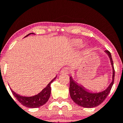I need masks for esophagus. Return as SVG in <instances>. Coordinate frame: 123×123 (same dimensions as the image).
<instances>
[{
    "instance_id": "esophagus-1",
    "label": "esophagus",
    "mask_w": 123,
    "mask_h": 123,
    "mask_svg": "<svg viewBox=\"0 0 123 123\" xmlns=\"http://www.w3.org/2000/svg\"><path fill=\"white\" fill-rule=\"evenodd\" d=\"M61 73L62 74H68L69 72V68L66 67V68H63L61 70Z\"/></svg>"
}]
</instances>
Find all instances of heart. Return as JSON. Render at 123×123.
I'll list each match as a JSON object with an SVG mask.
<instances>
[{"label":"heart","mask_w":123,"mask_h":123,"mask_svg":"<svg viewBox=\"0 0 123 123\" xmlns=\"http://www.w3.org/2000/svg\"><path fill=\"white\" fill-rule=\"evenodd\" d=\"M75 43H76V44H77V45H80L81 42L80 40H76V41H75Z\"/></svg>","instance_id":"heart-1"}]
</instances>
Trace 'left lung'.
<instances>
[{"instance_id": "obj_1", "label": "left lung", "mask_w": 123, "mask_h": 123, "mask_svg": "<svg viewBox=\"0 0 123 123\" xmlns=\"http://www.w3.org/2000/svg\"><path fill=\"white\" fill-rule=\"evenodd\" d=\"M105 52L107 53L110 58L112 69H113L112 82L105 91L101 92L94 93H91L89 92V91H88V90L86 89L83 86L78 85V83L73 80L72 77H70L69 92H70V97L73 101L79 106L88 108L96 107L104 101L111 90L115 79V69H114L111 54L108 50H105Z\"/></svg>"}]
</instances>
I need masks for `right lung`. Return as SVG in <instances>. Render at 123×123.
I'll list each match as a JSON object with an SVG mask.
<instances>
[{
	"instance_id": "obj_1",
	"label": "right lung",
	"mask_w": 123,
	"mask_h": 123,
	"mask_svg": "<svg viewBox=\"0 0 123 123\" xmlns=\"http://www.w3.org/2000/svg\"><path fill=\"white\" fill-rule=\"evenodd\" d=\"M34 34V33H30L26 35L25 37H27L30 34ZM57 76L49 82V84L46 86L45 88H44L41 92L39 93L37 95H35L31 97H25V96H22L19 94H18L14 92L12 90L11 91L12 93L13 94L15 98H17L19 103H21L23 106H26L28 108H38L39 106L43 105L45 103H47L49 98L50 94H51V84L55 80Z\"/></svg>"
}]
</instances>
